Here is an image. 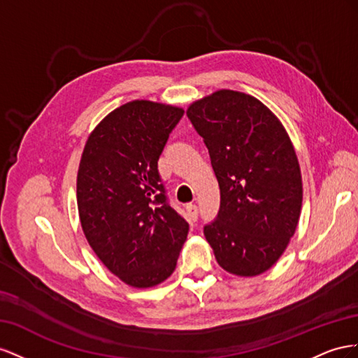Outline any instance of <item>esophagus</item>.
<instances>
[{"label": "esophagus", "instance_id": "esophagus-1", "mask_svg": "<svg viewBox=\"0 0 358 358\" xmlns=\"http://www.w3.org/2000/svg\"><path fill=\"white\" fill-rule=\"evenodd\" d=\"M186 210H187V213H189V216H190L192 220H196V219H198V207L195 206V203H187Z\"/></svg>", "mask_w": 358, "mask_h": 358}]
</instances>
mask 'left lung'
Here are the masks:
<instances>
[{
    "label": "left lung",
    "instance_id": "left-lung-1",
    "mask_svg": "<svg viewBox=\"0 0 358 358\" xmlns=\"http://www.w3.org/2000/svg\"><path fill=\"white\" fill-rule=\"evenodd\" d=\"M220 187L216 219L203 227L223 270L258 275L287 249L300 219L303 185L292 142L258 99L220 90L187 109Z\"/></svg>",
    "mask_w": 358,
    "mask_h": 358
}]
</instances>
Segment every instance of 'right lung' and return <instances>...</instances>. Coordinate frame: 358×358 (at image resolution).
Segmentation results:
<instances>
[{
  "label": "right lung",
  "instance_id": "1",
  "mask_svg": "<svg viewBox=\"0 0 358 358\" xmlns=\"http://www.w3.org/2000/svg\"><path fill=\"white\" fill-rule=\"evenodd\" d=\"M185 110L134 100L91 131L80 157L76 196L91 249L135 288L166 280L189 232L173 210L157 162Z\"/></svg>",
  "mask_w": 358,
  "mask_h": 358
}]
</instances>
